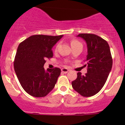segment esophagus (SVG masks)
<instances>
[{"mask_svg": "<svg viewBox=\"0 0 125 125\" xmlns=\"http://www.w3.org/2000/svg\"><path fill=\"white\" fill-rule=\"evenodd\" d=\"M68 71H69V70L67 68H64L62 69V72L63 73H67Z\"/></svg>", "mask_w": 125, "mask_h": 125, "instance_id": "34e87169", "label": "esophagus"}]
</instances>
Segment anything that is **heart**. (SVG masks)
I'll return each mask as SVG.
<instances>
[{
  "instance_id": "obj_1",
  "label": "heart",
  "mask_w": 125,
  "mask_h": 125,
  "mask_svg": "<svg viewBox=\"0 0 125 125\" xmlns=\"http://www.w3.org/2000/svg\"><path fill=\"white\" fill-rule=\"evenodd\" d=\"M82 45V44L80 43L79 41H78V40H72L71 41V47H73V46H76V45ZM58 46H59V45H57L56 46H55V51H57V50Z\"/></svg>"
}]
</instances>
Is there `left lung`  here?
I'll use <instances>...</instances> for the list:
<instances>
[{"mask_svg": "<svg viewBox=\"0 0 125 125\" xmlns=\"http://www.w3.org/2000/svg\"><path fill=\"white\" fill-rule=\"evenodd\" d=\"M77 37L85 40L88 48L87 73H77L72 82L73 89L83 97H91L99 93L106 81L113 66V59L108 42L93 34H79Z\"/></svg>", "mask_w": 125, "mask_h": 125, "instance_id": "1", "label": "left lung"}]
</instances>
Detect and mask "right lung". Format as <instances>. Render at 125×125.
I'll list each match as a JSON object with an SVG mask.
<instances>
[{
    "instance_id": "add662e5",
    "label": "right lung",
    "mask_w": 125,
    "mask_h": 125,
    "mask_svg": "<svg viewBox=\"0 0 125 125\" xmlns=\"http://www.w3.org/2000/svg\"><path fill=\"white\" fill-rule=\"evenodd\" d=\"M62 37L33 35L19 45L14 68L21 86L30 95L42 97L54 88L61 70L54 68L45 71L43 66L46 59L52 57V48Z\"/></svg>"
}]
</instances>
